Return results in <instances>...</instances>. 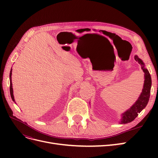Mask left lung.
Segmentation results:
<instances>
[{
	"mask_svg": "<svg viewBox=\"0 0 158 158\" xmlns=\"http://www.w3.org/2000/svg\"><path fill=\"white\" fill-rule=\"evenodd\" d=\"M135 59L141 65V68L144 73V83L142 92L136 102L132 105L130 109L121 114V119L119 122L121 124L128 123L135 120L138 113H140L147 106L150 96L152 79L149 71L145 67V64L143 61L140 58H138L137 55L135 56Z\"/></svg>",
	"mask_w": 158,
	"mask_h": 158,
	"instance_id": "obj_1",
	"label": "left lung"
}]
</instances>
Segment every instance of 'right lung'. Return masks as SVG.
<instances>
[{
    "mask_svg": "<svg viewBox=\"0 0 158 158\" xmlns=\"http://www.w3.org/2000/svg\"><path fill=\"white\" fill-rule=\"evenodd\" d=\"M12 69H11L10 73V95H11V98L12 99V101L14 102V103H16L15 99H14V94H13V88H12Z\"/></svg>",
    "mask_w": 158,
    "mask_h": 158,
    "instance_id": "right-lung-1",
    "label": "right lung"
}]
</instances>
